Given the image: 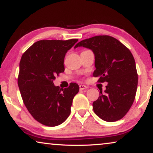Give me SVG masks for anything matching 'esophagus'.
<instances>
[{"label":"esophagus","mask_w":153,"mask_h":153,"mask_svg":"<svg viewBox=\"0 0 153 153\" xmlns=\"http://www.w3.org/2000/svg\"><path fill=\"white\" fill-rule=\"evenodd\" d=\"M88 87L86 85H79V89H80V90H84L85 89H87Z\"/></svg>","instance_id":"34e87169"}]
</instances>
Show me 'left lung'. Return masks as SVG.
I'll list each match as a JSON object with an SVG mask.
<instances>
[{
    "mask_svg": "<svg viewBox=\"0 0 153 153\" xmlns=\"http://www.w3.org/2000/svg\"><path fill=\"white\" fill-rule=\"evenodd\" d=\"M92 50L96 70L94 77L100 83L108 82L104 93L92 103L93 110L101 119L113 122L122 119L130 110L138 83L135 61L129 49L113 37L103 35L83 40L74 48Z\"/></svg>",
    "mask_w": 153,
    "mask_h": 153,
    "instance_id": "1",
    "label": "left lung"
}]
</instances>
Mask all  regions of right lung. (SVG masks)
Listing matches in <instances>:
<instances>
[{
    "label": "right lung",
    "instance_id": "obj_1",
    "mask_svg": "<svg viewBox=\"0 0 153 153\" xmlns=\"http://www.w3.org/2000/svg\"><path fill=\"white\" fill-rule=\"evenodd\" d=\"M78 39L43 40L34 43L22 55L18 85L31 115L42 124L54 127L65 121L71 112L78 84L61 89L53 81L65 70V54Z\"/></svg>",
    "mask_w": 153,
    "mask_h": 153
}]
</instances>
